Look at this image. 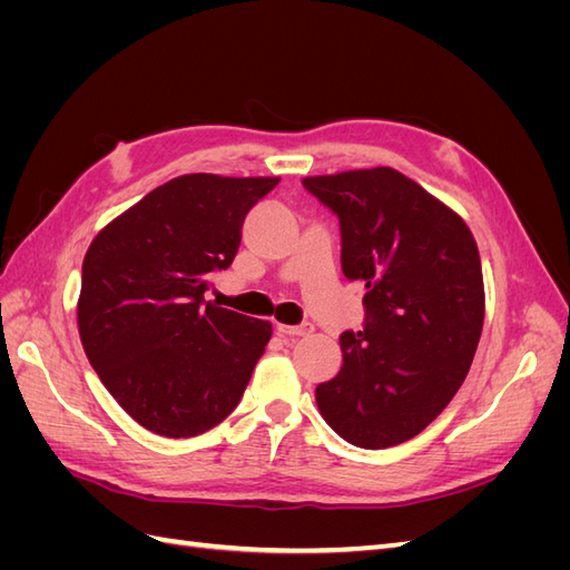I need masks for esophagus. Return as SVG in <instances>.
<instances>
[{
	"label": "esophagus",
	"mask_w": 570,
	"mask_h": 570,
	"mask_svg": "<svg viewBox=\"0 0 570 570\" xmlns=\"http://www.w3.org/2000/svg\"><path fill=\"white\" fill-rule=\"evenodd\" d=\"M275 331H278L281 335H287V337H302V335H308L314 331L312 323H299V325H285V323H278L275 325Z\"/></svg>",
	"instance_id": "1"
}]
</instances>
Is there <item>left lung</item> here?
<instances>
[{"label": "left lung", "instance_id": "obj_1", "mask_svg": "<svg viewBox=\"0 0 570 570\" xmlns=\"http://www.w3.org/2000/svg\"><path fill=\"white\" fill-rule=\"evenodd\" d=\"M302 185L340 218L342 273L366 285V321L340 335L342 368L316 387L340 438L385 450L452 402L485 318L475 239L463 218L400 170L377 166Z\"/></svg>", "mask_w": 570, "mask_h": 570}]
</instances>
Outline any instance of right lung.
Returning a JSON list of instances; mask_svg holds the SVG:
<instances>
[{"label":"right lung","mask_w":570,"mask_h":570,"mask_svg":"<svg viewBox=\"0 0 570 570\" xmlns=\"http://www.w3.org/2000/svg\"><path fill=\"white\" fill-rule=\"evenodd\" d=\"M281 178L189 174L114 218L85 254L78 331L99 381L142 428L193 438L243 400L271 323L206 302L252 206Z\"/></svg>","instance_id":"right-lung-1"}]
</instances>
